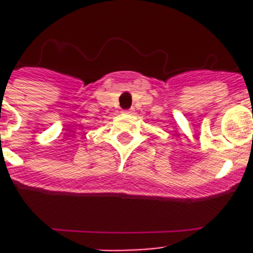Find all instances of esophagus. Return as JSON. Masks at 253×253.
I'll return each instance as SVG.
<instances>
[{
    "label": "esophagus",
    "mask_w": 253,
    "mask_h": 253,
    "mask_svg": "<svg viewBox=\"0 0 253 253\" xmlns=\"http://www.w3.org/2000/svg\"><path fill=\"white\" fill-rule=\"evenodd\" d=\"M133 111H134V109H130V110H125V113L128 114V113H133Z\"/></svg>",
    "instance_id": "esophagus-1"
}]
</instances>
